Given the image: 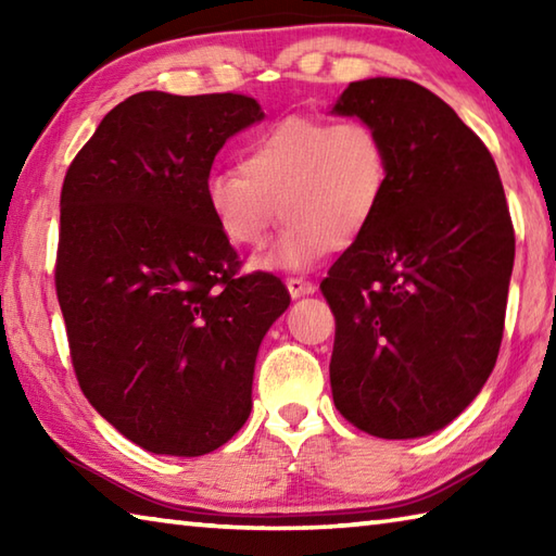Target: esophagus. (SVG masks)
<instances>
[{
	"label": "esophagus",
	"instance_id": "34e87169",
	"mask_svg": "<svg viewBox=\"0 0 556 556\" xmlns=\"http://www.w3.org/2000/svg\"><path fill=\"white\" fill-rule=\"evenodd\" d=\"M287 289H289V294L294 296V299L308 296V294H314V291H316V287L312 285V281H306V279H287Z\"/></svg>",
	"mask_w": 556,
	"mask_h": 556
}]
</instances>
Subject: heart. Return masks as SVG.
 I'll return each instance as SVG.
<instances>
[{"mask_svg":"<svg viewBox=\"0 0 556 556\" xmlns=\"http://www.w3.org/2000/svg\"><path fill=\"white\" fill-rule=\"evenodd\" d=\"M388 188L390 152L370 122L287 117L244 144L240 172L208 174L203 199L215 225L238 248H265L287 218L277 244L255 267L301 271L331 248L361 240L378 218Z\"/></svg>","mask_w":556,"mask_h":556,"instance_id":"heart-1","label":"heart"}]
</instances>
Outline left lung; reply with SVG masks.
Instances as JSON below:
<instances>
[{"label": "left lung", "mask_w": 556, "mask_h": 556, "mask_svg": "<svg viewBox=\"0 0 556 556\" xmlns=\"http://www.w3.org/2000/svg\"><path fill=\"white\" fill-rule=\"evenodd\" d=\"M331 115L380 129L390 188L321 281L336 316V409L380 439H417L464 412L495 368L515 232L485 144L434 92L348 86Z\"/></svg>", "instance_id": "left-lung-1"}]
</instances>
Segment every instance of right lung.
I'll return each instance as SVG.
<instances>
[{
  "label": "right lung",
  "instance_id": "obj_1",
  "mask_svg": "<svg viewBox=\"0 0 556 556\" xmlns=\"http://www.w3.org/2000/svg\"><path fill=\"white\" fill-rule=\"evenodd\" d=\"M262 119L235 92L144 90L65 174L55 291L73 368L100 417L152 454H211L248 421L262 338L289 308L277 277H235L203 199L215 154Z\"/></svg>",
  "mask_w": 556,
  "mask_h": 556
}]
</instances>
